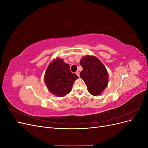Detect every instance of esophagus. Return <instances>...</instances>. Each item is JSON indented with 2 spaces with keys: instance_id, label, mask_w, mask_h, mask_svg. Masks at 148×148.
Returning a JSON list of instances; mask_svg holds the SVG:
<instances>
[{
  "instance_id": "34e87169",
  "label": "esophagus",
  "mask_w": 148,
  "mask_h": 148,
  "mask_svg": "<svg viewBox=\"0 0 148 148\" xmlns=\"http://www.w3.org/2000/svg\"><path fill=\"white\" fill-rule=\"evenodd\" d=\"M76 75H77V76H78V77H79V71H76Z\"/></svg>"
}]
</instances>
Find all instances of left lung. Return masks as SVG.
<instances>
[{
    "mask_svg": "<svg viewBox=\"0 0 148 148\" xmlns=\"http://www.w3.org/2000/svg\"><path fill=\"white\" fill-rule=\"evenodd\" d=\"M83 70L81 77L87 85L88 90L93 96H97L103 91L108 84V73L105 66L94 56H87L80 60Z\"/></svg>",
    "mask_w": 148,
    "mask_h": 148,
    "instance_id": "obj_1",
    "label": "left lung"
}]
</instances>
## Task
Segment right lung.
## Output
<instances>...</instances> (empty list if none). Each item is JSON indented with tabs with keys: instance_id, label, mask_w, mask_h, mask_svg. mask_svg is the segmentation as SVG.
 Segmentation results:
<instances>
[{
	"instance_id": "right-lung-1",
	"label": "right lung",
	"mask_w": 148,
	"mask_h": 148,
	"mask_svg": "<svg viewBox=\"0 0 148 148\" xmlns=\"http://www.w3.org/2000/svg\"><path fill=\"white\" fill-rule=\"evenodd\" d=\"M77 78V75L71 72L69 64L62 59H57L48 66L44 82L52 94L63 97L71 91L75 80Z\"/></svg>"
}]
</instances>
